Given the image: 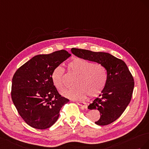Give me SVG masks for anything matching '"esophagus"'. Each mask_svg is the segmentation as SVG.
I'll return each instance as SVG.
<instances>
[{"label": "esophagus", "mask_w": 149, "mask_h": 149, "mask_svg": "<svg viewBox=\"0 0 149 149\" xmlns=\"http://www.w3.org/2000/svg\"><path fill=\"white\" fill-rule=\"evenodd\" d=\"M77 104L81 107L82 109H86L87 107V105L86 104H85L84 102H77Z\"/></svg>", "instance_id": "1"}]
</instances>
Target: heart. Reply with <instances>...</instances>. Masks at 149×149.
I'll return each instance as SVG.
<instances>
[{
  "label": "heart",
  "mask_w": 149,
  "mask_h": 149,
  "mask_svg": "<svg viewBox=\"0 0 149 149\" xmlns=\"http://www.w3.org/2000/svg\"><path fill=\"white\" fill-rule=\"evenodd\" d=\"M68 70L78 77L76 79L77 87L63 91L62 94L72 100H83L88 95L93 97L104 91L108 80V72L101 64L94 63L80 58H75L69 62ZM52 82L58 91L65 87L64 72L61 67H57L52 73Z\"/></svg>",
  "instance_id": "b5f03b06"
}]
</instances>
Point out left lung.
<instances>
[{"instance_id": "left-lung-1", "label": "left lung", "mask_w": 149, "mask_h": 149, "mask_svg": "<svg viewBox=\"0 0 149 149\" xmlns=\"http://www.w3.org/2000/svg\"><path fill=\"white\" fill-rule=\"evenodd\" d=\"M71 52L84 60L104 65L108 72L107 83L104 91L89 104L88 109L98 110L100 117L98 125L111 124L119 117L129 104L134 87L132 75L126 63L109 53L72 48Z\"/></svg>"}]
</instances>
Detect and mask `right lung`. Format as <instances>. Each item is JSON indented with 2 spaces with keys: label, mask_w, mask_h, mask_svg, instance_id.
I'll list each match as a JSON object with an SVG mask.
<instances>
[{
  "label": "right lung",
  "mask_w": 149,
  "mask_h": 149,
  "mask_svg": "<svg viewBox=\"0 0 149 149\" xmlns=\"http://www.w3.org/2000/svg\"><path fill=\"white\" fill-rule=\"evenodd\" d=\"M70 56L64 50L37 55L14 74L12 101L21 117L33 128L46 129L53 125L62 106L69 102L59 94L51 76L53 70Z\"/></svg>",
  "instance_id": "add662e5"
}]
</instances>
